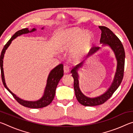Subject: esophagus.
Returning <instances> with one entry per match:
<instances>
[{"mask_svg": "<svg viewBox=\"0 0 133 133\" xmlns=\"http://www.w3.org/2000/svg\"><path fill=\"white\" fill-rule=\"evenodd\" d=\"M70 71V68L68 66H64V73H68Z\"/></svg>", "mask_w": 133, "mask_h": 133, "instance_id": "34e87169", "label": "esophagus"}]
</instances>
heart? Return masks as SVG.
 <instances>
[{"label":"heart","mask_w":133,"mask_h":133,"mask_svg":"<svg viewBox=\"0 0 133 133\" xmlns=\"http://www.w3.org/2000/svg\"><path fill=\"white\" fill-rule=\"evenodd\" d=\"M94 41V36L90 31L73 28L64 31L62 43L66 50L73 49L72 58L78 60L90 52Z\"/></svg>","instance_id":"heart-1"}]
</instances>
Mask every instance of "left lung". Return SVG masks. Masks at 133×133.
<instances>
[{"label": "left lung", "mask_w": 133, "mask_h": 133, "mask_svg": "<svg viewBox=\"0 0 133 133\" xmlns=\"http://www.w3.org/2000/svg\"><path fill=\"white\" fill-rule=\"evenodd\" d=\"M98 28L102 31L100 40V44H103V46L110 47L115 55L117 60L116 72L111 84L104 93L95 97H90L84 95L82 93L79 87V80H78L79 75L78 70L83 66V64H84V62L80 63L72 69L71 73L74 78V89H75L76 97L78 102L81 104L85 106H95V105L102 104L106 102L108 99L111 97L112 94L120 86L124 75L125 51L122 43L120 39L109 28L105 26H98ZM100 49L101 48L100 47H94L90 51L88 54L89 56L93 55Z\"/></svg>", "instance_id": "left-lung-1"}]
</instances>
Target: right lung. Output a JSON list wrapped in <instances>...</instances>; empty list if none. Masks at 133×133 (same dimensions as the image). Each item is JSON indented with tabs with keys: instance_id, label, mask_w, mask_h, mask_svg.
<instances>
[{
	"instance_id": "1",
	"label": "right lung",
	"mask_w": 133,
	"mask_h": 133,
	"mask_svg": "<svg viewBox=\"0 0 133 133\" xmlns=\"http://www.w3.org/2000/svg\"><path fill=\"white\" fill-rule=\"evenodd\" d=\"M42 30L44 29V28H42ZM36 30V29L35 28H33L31 30H29L28 28H25L16 32L12 36V37L10 38V39L7 42V43L4 45L3 50L2 51L0 58V66L1 70L2 80L4 87L12 94L13 97L16 99V100L19 104L23 105L24 107L31 108V109H40V108L44 107L50 104L51 102H52L54 97H55L56 87L57 86L58 83L60 82V79L62 78L63 76V64H60L58 65V66L55 67L53 70H51V71L50 72L48 77V80H47V83L46 87H45L43 95L42 97L39 99V100L36 101H28L24 100L23 99L19 98L16 94L12 93L7 87L5 83V79H4L3 63L4 53H5V51L7 50L8 47L10 46L12 40L16 39L17 37L19 36H21L24 34H28L29 33L33 32V31Z\"/></svg>"
}]
</instances>
